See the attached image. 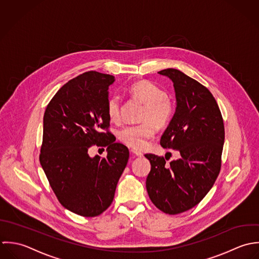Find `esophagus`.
<instances>
[{
	"instance_id": "obj_1",
	"label": "esophagus",
	"mask_w": 259,
	"mask_h": 259,
	"mask_svg": "<svg viewBox=\"0 0 259 259\" xmlns=\"http://www.w3.org/2000/svg\"><path fill=\"white\" fill-rule=\"evenodd\" d=\"M130 152L132 153V155L137 156V157H142V156H143V154H142L141 152H138L137 150H134V149H132Z\"/></svg>"
}]
</instances>
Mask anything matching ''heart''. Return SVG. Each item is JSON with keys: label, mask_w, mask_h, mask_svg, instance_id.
<instances>
[{"label": "heart", "mask_w": 259, "mask_h": 259, "mask_svg": "<svg viewBox=\"0 0 259 259\" xmlns=\"http://www.w3.org/2000/svg\"><path fill=\"white\" fill-rule=\"evenodd\" d=\"M129 95L144 104L140 116V125L128 126L119 132V139L127 146L134 149H143L147 141L153 138L155 127H166L173 118L174 105L168 97V93L147 80L134 82L128 88ZM107 114L114 123L121 122V100L119 96H111L107 102Z\"/></svg>", "instance_id": "heart-1"}]
</instances>
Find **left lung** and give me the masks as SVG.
<instances>
[{
  "label": "left lung",
  "instance_id": "1",
  "mask_svg": "<svg viewBox=\"0 0 259 259\" xmlns=\"http://www.w3.org/2000/svg\"><path fill=\"white\" fill-rule=\"evenodd\" d=\"M158 73L172 81L176 97L175 113L160 144L180 157L167 163L164 157L146 154L151 163L146 188L158 209L178 214L197 205L212 188L221 167L224 125L206 87L176 69Z\"/></svg>",
  "mask_w": 259,
  "mask_h": 259
}]
</instances>
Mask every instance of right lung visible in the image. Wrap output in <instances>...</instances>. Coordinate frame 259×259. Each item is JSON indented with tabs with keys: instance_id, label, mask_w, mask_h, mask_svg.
<instances>
[{
	"instance_id": "add662e5",
	"label": "right lung",
	"mask_w": 259,
	"mask_h": 259,
	"mask_svg": "<svg viewBox=\"0 0 259 259\" xmlns=\"http://www.w3.org/2000/svg\"><path fill=\"white\" fill-rule=\"evenodd\" d=\"M115 77L89 71L70 80L48 104L43 120L40 163L59 202L85 217L111 205L128 159L115 142L107 114L109 86ZM93 145L107 147L105 158L90 157Z\"/></svg>"
}]
</instances>
